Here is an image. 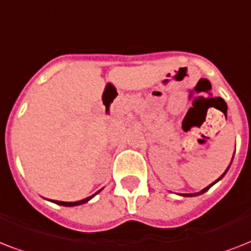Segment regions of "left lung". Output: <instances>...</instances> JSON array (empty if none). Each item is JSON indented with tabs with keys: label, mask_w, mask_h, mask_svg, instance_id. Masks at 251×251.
<instances>
[{
	"label": "left lung",
	"mask_w": 251,
	"mask_h": 251,
	"mask_svg": "<svg viewBox=\"0 0 251 251\" xmlns=\"http://www.w3.org/2000/svg\"><path fill=\"white\" fill-rule=\"evenodd\" d=\"M228 168H229V167H228ZM226 171H228V169H226ZM226 172H224V175H226ZM224 175H223V176H224ZM223 176H222V177H223ZM222 177H219V178H218V179H216V181H215V182H218L219 179L222 178ZM215 182H214V183H215ZM214 183H211L210 186H207V187H204V189H203V190H202V191H199V193H194V194H182V195H183V197H195V195L203 194V193H206V191H207V190H208V189H210V187H211V186H212V185H214Z\"/></svg>",
	"instance_id": "8db88e82"
}]
</instances>
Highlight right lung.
<instances>
[{"label":"right lung","mask_w":251,"mask_h":251,"mask_svg":"<svg viewBox=\"0 0 251 251\" xmlns=\"http://www.w3.org/2000/svg\"><path fill=\"white\" fill-rule=\"evenodd\" d=\"M100 191V190H99ZM98 191V193H99ZM98 193H95L94 195H91V197H88V198L86 199H82V201H78V202H61V201H54V203L56 204H60V206H66V207H73V206H79V204H83V203L88 202L91 198H94L95 195L98 194Z\"/></svg>","instance_id":"1"}]
</instances>
